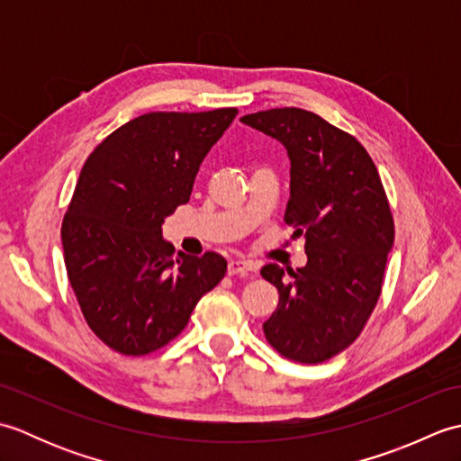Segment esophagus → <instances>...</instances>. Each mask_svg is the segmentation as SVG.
<instances>
[{
	"label": "esophagus",
	"instance_id": "34e87169",
	"mask_svg": "<svg viewBox=\"0 0 461 461\" xmlns=\"http://www.w3.org/2000/svg\"><path fill=\"white\" fill-rule=\"evenodd\" d=\"M256 271V266L253 261H246V259H231L228 263V276H243V273Z\"/></svg>",
	"mask_w": 461,
	"mask_h": 461
}]
</instances>
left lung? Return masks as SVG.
I'll use <instances>...</instances> for the list:
<instances>
[{
	"mask_svg": "<svg viewBox=\"0 0 461 461\" xmlns=\"http://www.w3.org/2000/svg\"><path fill=\"white\" fill-rule=\"evenodd\" d=\"M241 122L287 149L285 223L305 238L307 253V266L297 271L277 263L261 269L279 291L263 332L279 355L319 365L350 347L376 307L394 243L384 185L365 146L315 113L285 106L246 114Z\"/></svg>",
	"mask_w": 461,
	"mask_h": 461,
	"instance_id": "8db88e82",
	"label": "left lung"
}]
</instances>
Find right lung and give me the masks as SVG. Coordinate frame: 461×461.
Wrapping results in <instances>:
<instances>
[{"mask_svg": "<svg viewBox=\"0 0 461 461\" xmlns=\"http://www.w3.org/2000/svg\"><path fill=\"white\" fill-rule=\"evenodd\" d=\"M236 114L136 116L83 166L61 225L65 267L86 325L121 355L168 345L225 276L220 253H174L162 223L190 200L202 160Z\"/></svg>", "mask_w": 461, "mask_h": 461, "instance_id": "obj_1", "label": "right lung"}]
</instances>
